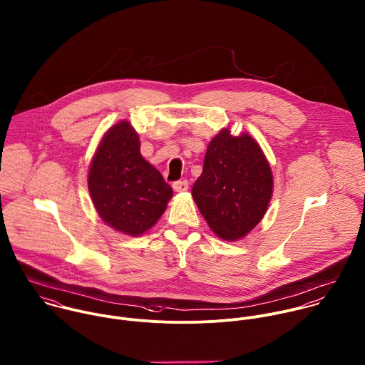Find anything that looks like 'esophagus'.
<instances>
[{
    "mask_svg": "<svg viewBox=\"0 0 365 365\" xmlns=\"http://www.w3.org/2000/svg\"><path fill=\"white\" fill-rule=\"evenodd\" d=\"M173 189H175L176 192H185V190L189 189V182H187L186 179H183V180H176V182H173Z\"/></svg>",
    "mask_w": 365,
    "mask_h": 365,
    "instance_id": "esophagus-1",
    "label": "esophagus"
}]
</instances>
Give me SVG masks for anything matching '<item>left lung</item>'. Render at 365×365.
<instances>
[{
    "label": "left lung",
    "mask_w": 365,
    "mask_h": 365,
    "mask_svg": "<svg viewBox=\"0 0 365 365\" xmlns=\"http://www.w3.org/2000/svg\"><path fill=\"white\" fill-rule=\"evenodd\" d=\"M272 192V170L257 142L223 129L207 146L192 196L210 229L235 242L263 219Z\"/></svg>",
    "instance_id": "8db88e82"
}]
</instances>
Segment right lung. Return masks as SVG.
<instances>
[{"mask_svg":"<svg viewBox=\"0 0 365 365\" xmlns=\"http://www.w3.org/2000/svg\"><path fill=\"white\" fill-rule=\"evenodd\" d=\"M88 187L105 223L139 236L163 215L172 187L139 150V138L128 120L112 126L92 159Z\"/></svg>","mask_w":365,"mask_h":365,"instance_id":"right-lung-1","label":"right lung"}]
</instances>
